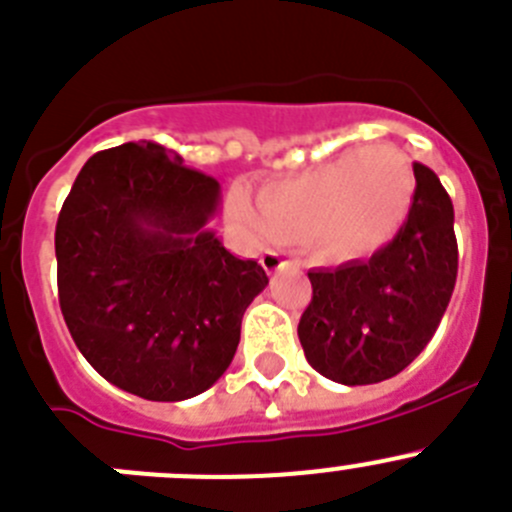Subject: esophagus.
I'll list each match as a JSON object with an SVG mask.
<instances>
[{
	"instance_id": "obj_1",
	"label": "esophagus",
	"mask_w": 512,
	"mask_h": 512,
	"mask_svg": "<svg viewBox=\"0 0 512 512\" xmlns=\"http://www.w3.org/2000/svg\"><path fill=\"white\" fill-rule=\"evenodd\" d=\"M261 266H264L266 274H279V271L291 269V261L284 259V256H279V253L266 251L264 256H261Z\"/></svg>"
}]
</instances>
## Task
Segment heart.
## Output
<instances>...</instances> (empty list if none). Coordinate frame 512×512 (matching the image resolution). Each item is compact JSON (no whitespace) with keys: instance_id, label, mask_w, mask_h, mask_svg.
<instances>
[{"instance_id":"b5f03b06","label":"heart","mask_w":512,"mask_h":512,"mask_svg":"<svg viewBox=\"0 0 512 512\" xmlns=\"http://www.w3.org/2000/svg\"><path fill=\"white\" fill-rule=\"evenodd\" d=\"M417 178L394 145L347 150L332 163L279 180L261 191L228 196L231 216L261 241L314 243L329 264H354L384 251L407 226Z\"/></svg>"}]
</instances>
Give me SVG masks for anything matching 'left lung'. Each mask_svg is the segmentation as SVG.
<instances>
[{
  "label": "left lung",
  "instance_id": "1",
  "mask_svg": "<svg viewBox=\"0 0 512 512\" xmlns=\"http://www.w3.org/2000/svg\"><path fill=\"white\" fill-rule=\"evenodd\" d=\"M412 216L384 251L337 269H311L301 314L306 359L332 382L377 384L410 367L450 304L457 279L455 211L440 178L415 163Z\"/></svg>",
  "mask_w": 512,
  "mask_h": 512
}]
</instances>
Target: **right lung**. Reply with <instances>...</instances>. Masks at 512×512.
<instances>
[{"instance_id": "add662e5", "label": "right lung", "mask_w": 512, "mask_h": 512, "mask_svg": "<svg viewBox=\"0 0 512 512\" xmlns=\"http://www.w3.org/2000/svg\"><path fill=\"white\" fill-rule=\"evenodd\" d=\"M218 180L155 143L95 153L55 231L65 324L100 377L153 402H180L223 377L241 319L269 276L208 221Z\"/></svg>"}]
</instances>
